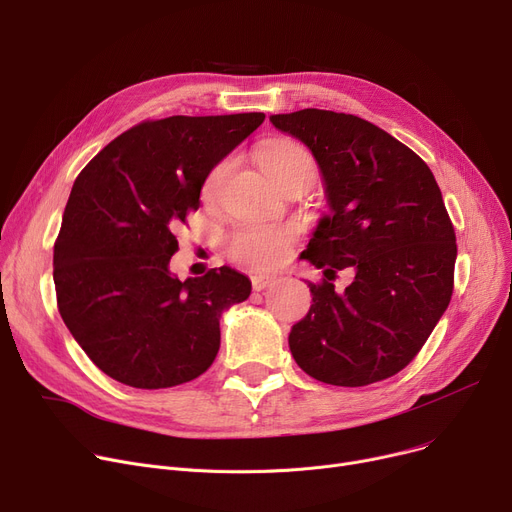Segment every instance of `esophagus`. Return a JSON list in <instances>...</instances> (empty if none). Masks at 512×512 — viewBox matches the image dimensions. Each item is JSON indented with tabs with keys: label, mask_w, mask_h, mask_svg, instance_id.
I'll use <instances>...</instances> for the list:
<instances>
[{
	"label": "esophagus",
	"mask_w": 512,
	"mask_h": 512,
	"mask_svg": "<svg viewBox=\"0 0 512 512\" xmlns=\"http://www.w3.org/2000/svg\"><path fill=\"white\" fill-rule=\"evenodd\" d=\"M276 282V278L274 276H270V274H255V276H251V284H253V290H265L267 286H272Z\"/></svg>",
	"instance_id": "1"
}]
</instances>
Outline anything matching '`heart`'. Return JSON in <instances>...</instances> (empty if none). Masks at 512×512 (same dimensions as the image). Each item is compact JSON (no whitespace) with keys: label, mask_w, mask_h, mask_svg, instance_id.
Segmentation results:
<instances>
[{"label":"heart","mask_w":512,"mask_h":512,"mask_svg":"<svg viewBox=\"0 0 512 512\" xmlns=\"http://www.w3.org/2000/svg\"><path fill=\"white\" fill-rule=\"evenodd\" d=\"M259 159L265 174L276 184H284L292 176L311 174L315 176V161L311 153L290 139H270L259 149ZM234 168V159L226 157L215 166L205 182L203 197L213 201L220 193V186ZM297 232L290 226H263V224H242L238 226L228 240V253L236 259L253 267H272L280 263L290 247Z\"/></svg>","instance_id":"obj_1"}]
</instances>
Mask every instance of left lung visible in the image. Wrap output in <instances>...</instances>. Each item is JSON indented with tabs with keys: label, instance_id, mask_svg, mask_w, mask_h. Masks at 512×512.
Masks as SVG:
<instances>
[{
	"label": "left lung",
	"instance_id": "1",
	"mask_svg": "<svg viewBox=\"0 0 512 512\" xmlns=\"http://www.w3.org/2000/svg\"><path fill=\"white\" fill-rule=\"evenodd\" d=\"M270 120L311 149L330 203L301 255L324 278L309 282L313 305L292 326L290 353L332 386L392 378L452 297L456 236L440 186L415 151L359 116L309 107ZM346 266L356 280L338 295L331 280Z\"/></svg>",
	"mask_w": 512,
	"mask_h": 512
}]
</instances>
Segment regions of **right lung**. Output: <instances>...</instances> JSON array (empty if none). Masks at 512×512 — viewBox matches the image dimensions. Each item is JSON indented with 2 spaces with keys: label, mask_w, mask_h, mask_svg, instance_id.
Here are the masks:
<instances>
[{
  "label": "right lung",
  "mask_w": 512,
  "mask_h": 512,
  "mask_svg": "<svg viewBox=\"0 0 512 512\" xmlns=\"http://www.w3.org/2000/svg\"><path fill=\"white\" fill-rule=\"evenodd\" d=\"M263 120L261 112L145 120L74 180L53 245L58 309L116 382L172 388L199 378L218 355L220 315L249 299V278L222 265L180 282L168 263L207 174Z\"/></svg>",
  "instance_id": "obj_1"
}]
</instances>
